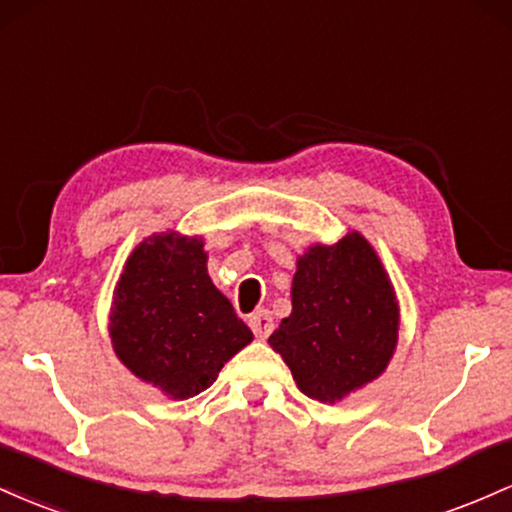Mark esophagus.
I'll return each mask as SVG.
<instances>
[{
    "instance_id": "1",
    "label": "esophagus",
    "mask_w": 512,
    "mask_h": 512,
    "mask_svg": "<svg viewBox=\"0 0 512 512\" xmlns=\"http://www.w3.org/2000/svg\"><path fill=\"white\" fill-rule=\"evenodd\" d=\"M249 326H251V331H254L256 338H261V341L263 338H268L273 331L271 312H268V309H258V312H254L249 317Z\"/></svg>"
}]
</instances>
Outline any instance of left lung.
Returning a JSON list of instances; mask_svg holds the SVG:
<instances>
[{
  "instance_id": "obj_1",
  "label": "left lung",
  "mask_w": 512,
  "mask_h": 512,
  "mask_svg": "<svg viewBox=\"0 0 512 512\" xmlns=\"http://www.w3.org/2000/svg\"><path fill=\"white\" fill-rule=\"evenodd\" d=\"M292 312L268 338L302 394L321 404L377 380L399 341V304L380 256L360 232L297 258Z\"/></svg>"
}]
</instances>
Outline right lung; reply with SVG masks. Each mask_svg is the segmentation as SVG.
Listing matches in <instances>:
<instances>
[{"label": "right lung", "instance_id": "add662e5", "mask_svg": "<svg viewBox=\"0 0 512 512\" xmlns=\"http://www.w3.org/2000/svg\"><path fill=\"white\" fill-rule=\"evenodd\" d=\"M108 333L120 363L171 399L208 389L254 338L212 285L203 239L179 232L135 246L113 292Z\"/></svg>", "mask_w": 512, "mask_h": 512}]
</instances>
